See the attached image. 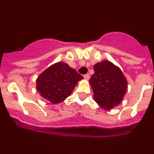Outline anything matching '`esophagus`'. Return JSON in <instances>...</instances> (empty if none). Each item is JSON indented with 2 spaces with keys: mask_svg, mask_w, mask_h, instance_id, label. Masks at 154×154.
<instances>
[{
  "mask_svg": "<svg viewBox=\"0 0 154 154\" xmlns=\"http://www.w3.org/2000/svg\"><path fill=\"white\" fill-rule=\"evenodd\" d=\"M84 78L86 79H90V75L89 74H86V75H84Z\"/></svg>",
  "mask_w": 154,
  "mask_h": 154,
  "instance_id": "1",
  "label": "esophagus"
}]
</instances>
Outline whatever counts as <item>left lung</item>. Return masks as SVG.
I'll return each instance as SVG.
<instances>
[{
	"label": "left lung",
	"mask_w": 154,
	"mask_h": 154,
	"mask_svg": "<svg viewBox=\"0 0 154 154\" xmlns=\"http://www.w3.org/2000/svg\"><path fill=\"white\" fill-rule=\"evenodd\" d=\"M94 74L89 82L98 105L109 110L119 105L128 88V82L122 72L110 61H103L93 66Z\"/></svg>",
	"instance_id": "obj_1"
}]
</instances>
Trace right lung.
<instances>
[{
	"mask_svg": "<svg viewBox=\"0 0 154 154\" xmlns=\"http://www.w3.org/2000/svg\"><path fill=\"white\" fill-rule=\"evenodd\" d=\"M83 79L64 62H58L48 68L37 79V90L43 98L56 104L71 95L78 81Z\"/></svg>",
	"mask_w": 154,
	"mask_h": 154,
	"instance_id": "1",
	"label": "right lung"
}]
</instances>
